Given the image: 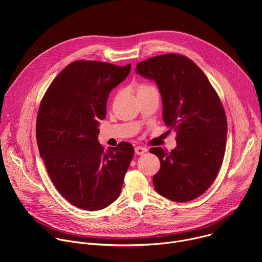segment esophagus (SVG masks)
<instances>
[{"mask_svg":"<svg viewBox=\"0 0 262 262\" xmlns=\"http://www.w3.org/2000/svg\"><path fill=\"white\" fill-rule=\"evenodd\" d=\"M146 151H147V149L144 148V147H142V146H137V147L135 148V152H136V155H138V156H142V155H144Z\"/></svg>","mask_w":262,"mask_h":262,"instance_id":"1","label":"esophagus"}]
</instances>
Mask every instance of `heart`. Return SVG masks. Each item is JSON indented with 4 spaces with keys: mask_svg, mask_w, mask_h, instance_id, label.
Listing matches in <instances>:
<instances>
[{
    "mask_svg": "<svg viewBox=\"0 0 262 262\" xmlns=\"http://www.w3.org/2000/svg\"><path fill=\"white\" fill-rule=\"evenodd\" d=\"M150 87H152V86L148 85V84H142V85H140V86L138 87V92H140V91H143V90H146V89L150 88Z\"/></svg>",
    "mask_w": 262,
    "mask_h": 262,
    "instance_id": "heart-1",
    "label": "heart"
}]
</instances>
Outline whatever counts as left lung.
<instances>
[{
	"mask_svg": "<svg viewBox=\"0 0 262 262\" xmlns=\"http://www.w3.org/2000/svg\"><path fill=\"white\" fill-rule=\"evenodd\" d=\"M136 72L157 83L164 122L177 133L171 152L150 149L161 162L155 188L174 202L196 199L215 179L225 155L227 119L220 97L203 71L182 55L147 59Z\"/></svg>",
	"mask_w": 262,
	"mask_h": 262,
	"instance_id": "obj_1",
	"label": "left lung"
}]
</instances>
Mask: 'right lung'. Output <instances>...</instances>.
Instances as JSON below:
<instances>
[{"instance_id": "right-lung-1", "label": "right lung", "mask_w": 262, "mask_h": 262, "mask_svg": "<svg viewBox=\"0 0 262 262\" xmlns=\"http://www.w3.org/2000/svg\"><path fill=\"white\" fill-rule=\"evenodd\" d=\"M130 64L80 60L67 65L47 90L36 139L58 192L72 205L99 210L120 195L134 147L121 142L104 151L97 137L108 93L126 79Z\"/></svg>"}]
</instances>
